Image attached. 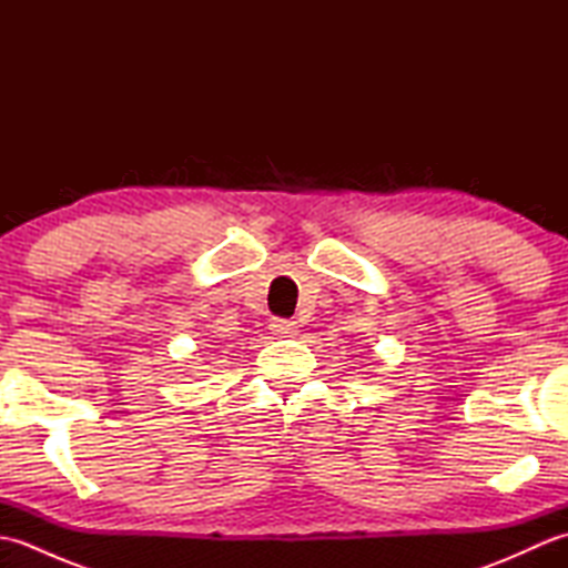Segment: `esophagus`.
Masks as SVG:
<instances>
[{"instance_id":"obj_1","label":"esophagus","mask_w":568,"mask_h":568,"mask_svg":"<svg viewBox=\"0 0 568 568\" xmlns=\"http://www.w3.org/2000/svg\"><path fill=\"white\" fill-rule=\"evenodd\" d=\"M271 332L275 336H283V339H287V336L297 334V322H293V320H273Z\"/></svg>"}]
</instances>
